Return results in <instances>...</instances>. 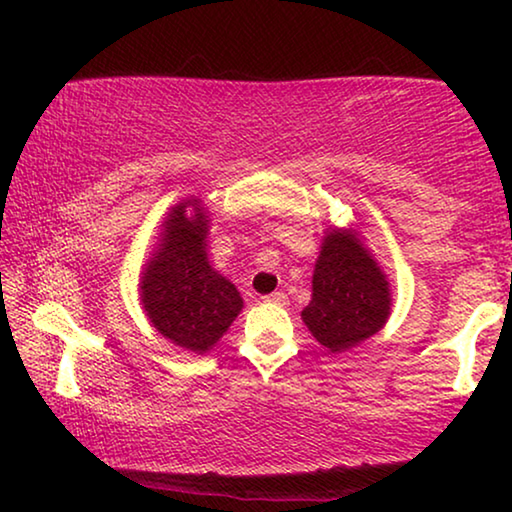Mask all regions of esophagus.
Segmentation results:
<instances>
[{
    "mask_svg": "<svg viewBox=\"0 0 512 512\" xmlns=\"http://www.w3.org/2000/svg\"><path fill=\"white\" fill-rule=\"evenodd\" d=\"M263 300H265V303H270V305H286V293L284 291L268 293V296H265Z\"/></svg>",
    "mask_w": 512,
    "mask_h": 512,
    "instance_id": "34e87169",
    "label": "esophagus"
}]
</instances>
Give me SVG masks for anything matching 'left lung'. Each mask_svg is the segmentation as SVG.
Segmentation results:
<instances>
[{
    "label": "left lung",
    "mask_w": 512,
    "mask_h": 512,
    "mask_svg": "<svg viewBox=\"0 0 512 512\" xmlns=\"http://www.w3.org/2000/svg\"><path fill=\"white\" fill-rule=\"evenodd\" d=\"M389 314V279L359 230L328 228L314 263L312 300L300 312L307 331L331 354H342L382 331Z\"/></svg>",
    "instance_id": "obj_1"
}]
</instances>
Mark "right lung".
Here are the masks:
<instances>
[{
    "instance_id": "right-lung-1",
    "label": "right lung",
    "mask_w": 512,
    "mask_h": 512,
    "mask_svg": "<svg viewBox=\"0 0 512 512\" xmlns=\"http://www.w3.org/2000/svg\"><path fill=\"white\" fill-rule=\"evenodd\" d=\"M209 214L200 198L167 212L158 244L139 277V303L151 326L174 347L205 354L223 338L244 300L207 256Z\"/></svg>"
}]
</instances>
